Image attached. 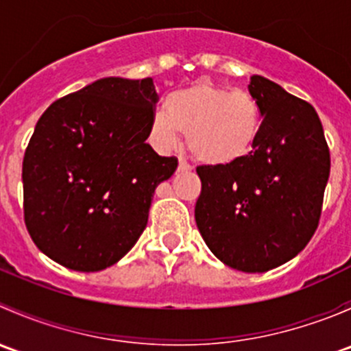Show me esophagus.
<instances>
[{
	"label": "esophagus",
	"instance_id": "34e87169",
	"mask_svg": "<svg viewBox=\"0 0 351 351\" xmlns=\"http://www.w3.org/2000/svg\"><path fill=\"white\" fill-rule=\"evenodd\" d=\"M190 169H192V166H190L189 162L185 161V159L180 158V162H178V171H180V173H185V171H190Z\"/></svg>",
	"mask_w": 351,
	"mask_h": 351
}]
</instances>
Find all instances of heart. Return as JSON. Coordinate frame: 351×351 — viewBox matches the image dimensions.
Masks as SVG:
<instances>
[{
	"instance_id": "b5f03b06",
	"label": "heart",
	"mask_w": 351,
	"mask_h": 351,
	"mask_svg": "<svg viewBox=\"0 0 351 351\" xmlns=\"http://www.w3.org/2000/svg\"><path fill=\"white\" fill-rule=\"evenodd\" d=\"M260 105L247 91H231L198 81L165 98L162 110L151 119V141L169 151L186 134L193 156L208 166H228L251 153L261 132Z\"/></svg>"
}]
</instances>
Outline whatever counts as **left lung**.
<instances>
[{
  "mask_svg": "<svg viewBox=\"0 0 351 351\" xmlns=\"http://www.w3.org/2000/svg\"><path fill=\"white\" fill-rule=\"evenodd\" d=\"M247 90L263 115L260 137L234 165L198 166L195 221L222 263L263 274L292 260L311 241L331 161L313 105L258 74Z\"/></svg>",
  "mask_w": 351,
  "mask_h": 351,
  "instance_id": "obj_1",
  "label": "left lung"
}]
</instances>
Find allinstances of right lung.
I'll list each match as a JSON object with an SVG mask.
<instances>
[{"instance_id":"1","label":"right lung","mask_w":351,"mask_h":351,"mask_svg":"<svg viewBox=\"0 0 351 351\" xmlns=\"http://www.w3.org/2000/svg\"><path fill=\"white\" fill-rule=\"evenodd\" d=\"M156 101L153 77H101L38 119L23 158L25 224L56 263L100 271L146 229L156 186L178 166L146 143Z\"/></svg>"}]
</instances>
